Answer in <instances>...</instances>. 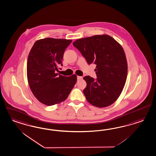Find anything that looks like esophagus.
Wrapping results in <instances>:
<instances>
[{
	"mask_svg": "<svg viewBox=\"0 0 156 156\" xmlns=\"http://www.w3.org/2000/svg\"><path fill=\"white\" fill-rule=\"evenodd\" d=\"M83 79V77L82 76H77V80H82Z\"/></svg>",
	"mask_w": 156,
	"mask_h": 156,
	"instance_id": "1",
	"label": "esophagus"
}]
</instances>
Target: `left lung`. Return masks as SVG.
<instances>
[{"mask_svg":"<svg viewBox=\"0 0 156 156\" xmlns=\"http://www.w3.org/2000/svg\"><path fill=\"white\" fill-rule=\"evenodd\" d=\"M73 45L87 62L96 65L97 79L87 76L83 92L94 107H108L119 98L128 74V64L122 47L111 36L98 35L79 39Z\"/></svg>","mask_w":156,"mask_h":156,"instance_id":"8db88e82","label":"left lung"}]
</instances>
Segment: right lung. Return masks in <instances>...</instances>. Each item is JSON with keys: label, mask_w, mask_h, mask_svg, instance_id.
I'll use <instances>...</instances> for the list:
<instances>
[{"label": "right lung", "mask_w": 156, "mask_h": 156, "mask_svg": "<svg viewBox=\"0 0 156 156\" xmlns=\"http://www.w3.org/2000/svg\"><path fill=\"white\" fill-rule=\"evenodd\" d=\"M72 40L47 37L37 40L28 56V83L33 94L42 104L51 106L67 99L77 81L75 74L57 73L64 52Z\"/></svg>", "instance_id": "right-lung-1"}]
</instances>
